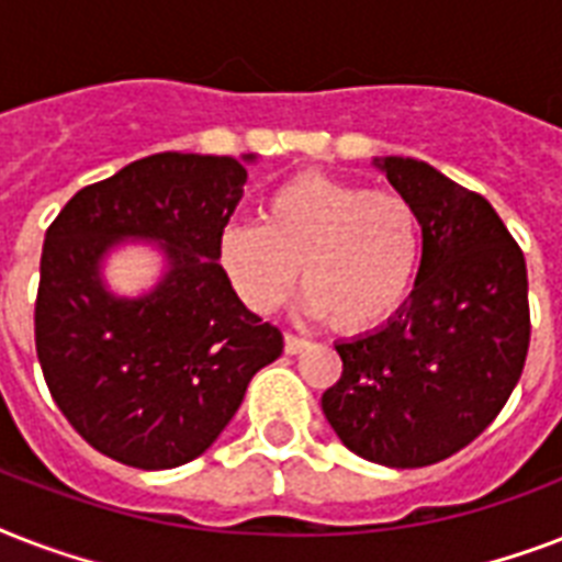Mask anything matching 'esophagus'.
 Returning <instances> with one entry per match:
<instances>
[{
	"label": "esophagus",
	"instance_id": "34e87169",
	"mask_svg": "<svg viewBox=\"0 0 562 562\" xmlns=\"http://www.w3.org/2000/svg\"><path fill=\"white\" fill-rule=\"evenodd\" d=\"M306 347H308L306 338H297V335L285 333V352H289V356H297V352H303Z\"/></svg>",
	"mask_w": 562,
	"mask_h": 562
}]
</instances>
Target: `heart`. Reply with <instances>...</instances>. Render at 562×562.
Instances as JSON below:
<instances>
[{
  "label": "heart",
  "mask_w": 562,
  "mask_h": 562,
  "mask_svg": "<svg viewBox=\"0 0 562 562\" xmlns=\"http://www.w3.org/2000/svg\"><path fill=\"white\" fill-rule=\"evenodd\" d=\"M419 218L400 192L329 175H297L273 189L259 224H227L218 265L238 300L268 315L303 285V308L347 335L391 321L419 265Z\"/></svg>",
  "instance_id": "b5f03b06"
}]
</instances>
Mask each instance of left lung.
<instances>
[{
  "mask_svg": "<svg viewBox=\"0 0 562 562\" xmlns=\"http://www.w3.org/2000/svg\"><path fill=\"white\" fill-rule=\"evenodd\" d=\"M373 166L414 203L423 259L387 324L335 344L344 373L321 405L350 452L414 470L461 452L505 408L531 341L528 271L487 198L423 160Z\"/></svg>",
  "mask_w": 562,
  "mask_h": 562,
  "instance_id": "left-lung-1",
  "label": "left lung"
}]
</instances>
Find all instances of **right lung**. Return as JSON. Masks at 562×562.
Masks as SVG:
<instances>
[{
    "label": "right lung",
    "mask_w": 562,
    "mask_h": 562,
    "mask_svg": "<svg viewBox=\"0 0 562 562\" xmlns=\"http://www.w3.org/2000/svg\"><path fill=\"white\" fill-rule=\"evenodd\" d=\"M254 154H151L83 187L52 221L34 306L37 359L78 435L136 470H171L215 443L282 333L238 300L218 236ZM151 240L167 262L139 299L103 282V259Z\"/></svg>",
    "instance_id": "1"
}]
</instances>
